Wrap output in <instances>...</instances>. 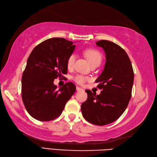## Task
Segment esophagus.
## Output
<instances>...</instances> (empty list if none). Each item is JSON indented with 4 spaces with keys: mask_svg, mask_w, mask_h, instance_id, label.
<instances>
[{
    "mask_svg": "<svg viewBox=\"0 0 157 157\" xmlns=\"http://www.w3.org/2000/svg\"><path fill=\"white\" fill-rule=\"evenodd\" d=\"M76 90H77V91H82V90H83V89L81 88L80 87H79V86H77Z\"/></svg>",
    "mask_w": 157,
    "mask_h": 157,
    "instance_id": "esophagus-1",
    "label": "esophagus"
}]
</instances>
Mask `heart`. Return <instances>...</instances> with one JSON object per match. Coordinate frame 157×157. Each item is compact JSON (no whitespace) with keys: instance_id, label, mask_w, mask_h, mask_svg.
<instances>
[{"instance_id":"heart-1","label":"heart","mask_w":157,"mask_h":157,"mask_svg":"<svg viewBox=\"0 0 157 157\" xmlns=\"http://www.w3.org/2000/svg\"><path fill=\"white\" fill-rule=\"evenodd\" d=\"M84 54L86 59H88V61L89 63H90V65L93 64L94 63H101V60H102V56L98 51H96L94 49H92V48H88V49H86L84 51ZM75 56L74 55H70L67 60V67L68 69H71L73 67V65H74L75 63ZM73 79L78 83L79 84L83 85L84 83L88 80V78L87 77L82 75H78L75 77H74Z\"/></svg>"}]
</instances>
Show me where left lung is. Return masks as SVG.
Instances as JSON below:
<instances>
[{
	"label": "left lung",
	"mask_w": 157,
	"mask_h": 157,
	"mask_svg": "<svg viewBox=\"0 0 157 157\" xmlns=\"http://www.w3.org/2000/svg\"><path fill=\"white\" fill-rule=\"evenodd\" d=\"M106 56L104 69L96 79L101 94L86 90L88 98L81 106L84 119L92 124L105 125L116 121L125 111L132 96L134 71L126 52L115 43L99 40Z\"/></svg>",
	"instance_id": "obj_1"
}]
</instances>
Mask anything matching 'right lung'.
Masks as SVG:
<instances>
[{"mask_svg": "<svg viewBox=\"0 0 157 157\" xmlns=\"http://www.w3.org/2000/svg\"><path fill=\"white\" fill-rule=\"evenodd\" d=\"M73 42L62 38L46 40L33 49L21 79L22 100L32 117L48 121L59 117L75 92L67 82L57 88L55 79L67 73V60L75 50Z\"/></svg>", "mask_w": 157, "mask_h": 157, "instance_id": "add662e5", "label": "right lung"}]
</instances>
